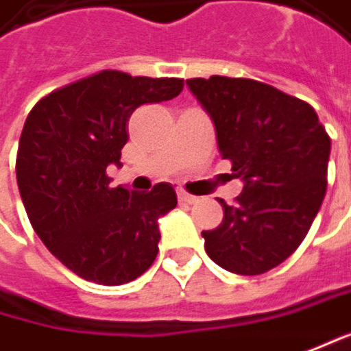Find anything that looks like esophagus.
<instances>
[{
    "instance_id": "esophagus-1",
    "label": "esophagus",
    "mask_w": 351,
    "mask_h": 351,
    "mask_svg": "<svg viewBox=\"0 0 351 351\" xmlns=\"http://www.w3.org/2000/svg\"><path fill=\"white\" fill-rule=\"evenodd\" d=\"M178 199L182 202V204H195L197 202V197L195 195H191V193H188V191H178Z\"/></svg>"
}]
</instances>
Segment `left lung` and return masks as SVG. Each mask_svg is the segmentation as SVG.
<instances>
[{"label": "left lung", "instance_id": "1", "mask_svg": "<svg viewBox=\"0 0 351 351\" xmlns=\"http://www.w3.org/2000/svg\"><path fill=\"white\" fill-rule=\"evenodd\" d=\"M215 125L217 147L243 191L202 232L217 265L258 276L280 265L310 232L326 195L330 136L310 104L267 84L212 75L188 80Z\"/></svg>", "mask_w": 351, "mask_h": 351}]
</instances>
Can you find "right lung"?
<instances>
[{"instance_id":"1","label":"right lung","mask_w":351,"mask_h":351,"mask_svg":"<svg viewBox=\"0 0 351 351\" xmlns=\"http://www.w3.org/2000/svg\"><path fill=\"white\" fill-rule=\"evenodd\" d=\"M184 80L106 69L51 91L29 112L17 145V188L45 247L80 278L121 286L158 256V219L178 206L169 184L112 188L128 121L143 104L180 95Z\"/></svg>"}]
</instances>
